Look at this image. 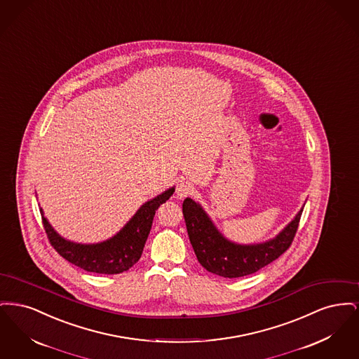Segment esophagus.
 <instances>
[{"mask_svg":"<svg viewBox=\"0 0 359 359\" xmlns=\"http://www.w3.org/2000/svg\"><path fill=\"white\" fill-rule=\"evenodd\" d=\"M194 189L195 188L192 186V183H189V182H180L177 184V187H176V195H177L179 199H183V198H186L188 195H191L194 192Z\"/></svg>","mask_w":359,"mask_h":359,"instance_id":"esophagus-1","label":"esophagus"}]
</instances>
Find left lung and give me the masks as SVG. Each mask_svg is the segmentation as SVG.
Returning <instances> with one entry per match:
<instances>
[{
	"mask_svg": "<svg viewBox=\"0 0 359 359\" xmlns=\"http://www.w3.org/2000/svg\"><path fill=\"white\" fill-rule=\"evenodd\" d=\"M303 208L276 238L257 245L227 241L203 208L189 198L183 202V215L189 242L201 265L211 273L236 278L255 273L287 252L296 236Z\"/></svg>",
	"mask_w": 359,
	"mask_h": 359,
	"instance_id": "obj_1",
	"label": "left lung"
}]
</instances>
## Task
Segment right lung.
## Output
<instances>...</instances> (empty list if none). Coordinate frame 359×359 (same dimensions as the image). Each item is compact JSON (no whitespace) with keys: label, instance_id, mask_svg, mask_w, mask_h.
Wrapping results in <instances>:
<instances>
[{"label":"right lung","instance_id":"obj_1","mask_svg":"<svg viewBox=\"0 0 359 359\" xmlns=\"http://www.w3.org/2000/svg\"><path fill=\"white\" fill-rule=\"evenodd\" d=\"M173 191L175 188H170L141 205L117 236L95 245H81L62 238L44 218L41 208L40 214L48 241L60 256L86 272L118 274L130 269L140 259L152 227L156 210L170 199Z\"/></svg>","mask_w":359,"mask_h":359}]
</instances>
